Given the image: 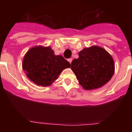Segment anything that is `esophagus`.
Listing matches in <instances>:
<instances>
[{"instance_id":"1","label":"esophagus","mask_w":132,"mask_h":132,"mask_svg":"<svg viewBox=\"0 0 132 132\" xmlns=\"http://www.w3.org/2000/svg\"><path fill=\"white\" fill-rule=\"evenodd\" d=\"M72 61H73V59H72V58H69V59H68V61L70 63H71Z\"/></svg>"}]
</instances>
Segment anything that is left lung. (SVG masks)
I'll use <instances>...</instances> for the list:
<instances>
[{
	"mask_svg": "<svg viewBox=\"0 0 132 132\" xmlns=\"http://www.w3.org/2000/svg\"><path fill=\"white\" fill-rule=\"evenodd\" d=\"M71 69L83 88H100L111 79L114 73L112 56L103 48L92 46L79 53V58L71 63Z\"/></svg>",
	"mask_w": 132,
	"mask_h": 132,
	"instance_id": "1",
	"label": "left lung"
}]
</instances>
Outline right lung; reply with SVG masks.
Returning <instances> with one entry per match:
<instances>
[{
  "label": "right lung",
  "instance_id": "1",
  "mask_svg": "<svg viewBox=\"0 0 132 132\" xmlns=\"http://www.w3.org/2000/svg\"><path fill=\"white\" fill-rule=\"evenodd\" d=\"M71 64L61 55H55L50 47L38 46L30 49L25 55L22 67L27 77L36 85L50 86L64 69Z\"/></svg>",
  "mask_w": 132,
  "mask_h": 132
}]
</instances>
